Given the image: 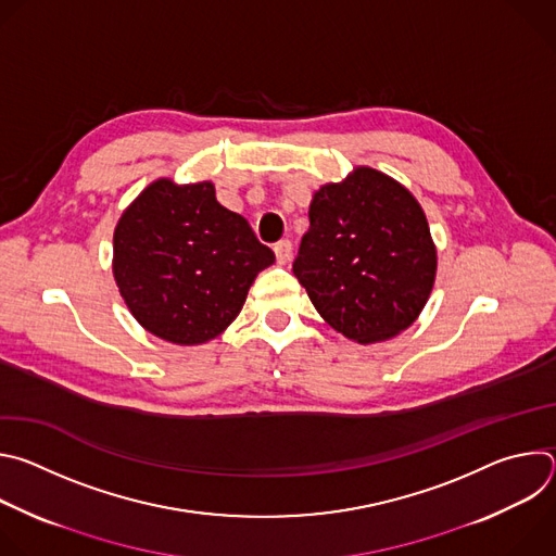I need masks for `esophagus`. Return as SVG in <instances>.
Segmentation results:
<instances>
[{
	"mask_svg": "<svg viewBox=\"0 0 556 556\" xmlns=\"http://www.w3.org/2000/svg\"><path fill=\"white\" fill-rule=\"evenodd\" d=\"M275 257H277V264H288L290 257H292V242L290 240H279L275 244Z\"/></svg>",
	"mask_w": 556,
	"mask_h": 556,
	"instance_id": "esophagus-1",
	"label": "esophagus"
}]
</instances>
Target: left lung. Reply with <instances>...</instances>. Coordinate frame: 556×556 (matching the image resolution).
<instances>
[{
  "label": "left lung",
  "instance_id": "obj_1",
  "mask_svg": "<svg viewBox=\"0 0 556 556\" xmlns=\"http://www.w3.org/2000/svg\"><path fill=\"white\" fill-rule=\"evenodd\" d=\"M292 273L343 337L374 343L407 330L435 279V249L416 198L361 167L314 193Z\"/></svg>",
  "mask_w": 556,
  "mask_h": 556
}]
</instances>
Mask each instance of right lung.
Here are the masks:
<instances>
[{
  "instance_id": "add662e5",
  "label": "right lung",
  "mask_w": 556,
  "mask_h": 556,
  "mask_svg": "<svg viewBox=\"0 0 556 556\" xmlns=\"http://www.w3.org/2000/svg\"><path fill=\"white\" fill-rule=\"evenodd\" d=\"M273 262L249 222L215 200L211 182L149 185L114 232V279L127 307L144 330L180 345L226 330Z\"/></svg>"
}]
</instances>
